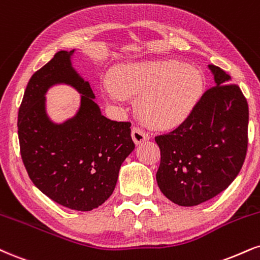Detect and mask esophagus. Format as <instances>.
Instances as JSON below:
<instances>
[{
  "mask_svg": "<svg viewBox=\"0 0 260 260\" xmlns=\"http://www.w3.org/2000/svg\"><path fill=\"white\" fill-rule=\"evenodd\" d=\"M149 138H150L149 134L146 133L145 131H143L142 128H139V127L132 128V139H133V142L137 144V145L143 142H146V140H149Z\"/></svg>",
  "mask_w": 260,
  "mask_h": 260,
  "instance_id": "1",
  "label": "esophagus"
}]
</instances>
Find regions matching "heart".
I'll return each instance as SVG.
<instances>
[{
  "label": "heart",
  "mask_w": 260,
  "mask_h": 260,
  "mask_svg": "<svg viewBox=\"0 0 260 260\" xmlns=\"http://www.w3.org/2000/svg\"><path fill=\"white\" fill-rule=\"evenodd\" d=\"M202 86L201 75L189 65L177 60H144L115 68L104 94L114 102L139 95L136 109L140 118L154 128H172L189 116Z\"/></svg>",
  "instance_id": "heart-1"
}]
</instances>
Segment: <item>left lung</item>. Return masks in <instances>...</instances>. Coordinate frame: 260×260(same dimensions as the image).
<instances>
[{"label":"left lung","instance_id":"left-lung-1","mask_svg":"<svg viewBox=\"0 0 260 260\" xmlns=\"http://www.w3.org/2000/svg\"><path fill=\"white\" fill-rule=\"evenodd\" d=\"M215 86L172 132L155 137L161 151L156 173L162 193L184 207L224 191L240 173L248 145V104L219 67L208 65Z\"/></svg>","mask_w":260,"mask_h":260}]
</instances>
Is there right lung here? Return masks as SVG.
<instances>
[{"instance_id": "1", "label": "right lung", "mask_w": 260, "mask_h": 260, "mask_svg": "<svg viewBox=\"0 0 260 260\" xmlns=\"http://www.w3.org/2000/svg\"><path fill=\"white\" fill-rule=\"evenodd\" d=\"M60 51L31 76L18 112L20 155L37 189L75 211H92L110 198L122 162L134 149L131 122L111 121L100 112L88 82ZM68 83L83 94L77 116L61 125L49 121L44 94Z\"/></svg>"}]
</instances>
